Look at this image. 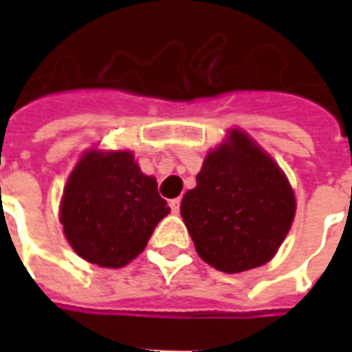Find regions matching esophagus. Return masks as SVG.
<instances>
[{
	"label": "esophagus",
	"instance_id": "obj_1",
	"mask_svg": "<svg viewBox=\"0 0 352 352\" xmlns=\"http://www.w3.org/2000/svg\"><path fill=\"white\" fill-rule=\"evenodd\" d=\"M170 208H171V212H173V214H179V210H181V199H179V197L171 199Z\"/></svg>",
	"mask_w": 352,
	"mask_h": 352
}]
</instances>
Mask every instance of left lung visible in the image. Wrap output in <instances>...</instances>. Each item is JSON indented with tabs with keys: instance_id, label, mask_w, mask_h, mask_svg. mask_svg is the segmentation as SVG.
<instances>
[{
	"instance_id": "left-lung-1",
	"label": "left lung",
	"mask_w": 352,
	"mask_h": 352,
	"mask_svg": "<svg viewBox=\"0 0 352 352\" xmlns=\"http://www.w3.org/2000/svg\"><path fill=\"white\" fill-rule=\"evenodd\" d=\"M181 215L199 257L226 274L268 263L296 215V193L274 157L241 127L210 148Z\"/></svg>"
}]
</instances>
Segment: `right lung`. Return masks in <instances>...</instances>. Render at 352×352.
Returning a JSON list of instances; mask_svg holds the SVG:
<instances>
[{
	"mask_svg": "<svg viewBox=\"0 0 352 352\" xmlns=\"http://www.w3.org/2000/svg\"><path fill=\"white\" fill-rule=\"evenodd\" d=\"M168 214L157 179L140 171L131 149H85L60 201V223L71 248L104 268L126 267L142 254Z\"/></svg>",
	"mask_w": 352,
	"mask_h": 352,
	"instance_id": "add662e5",
	"label": "right lung"
}]
</instances>
